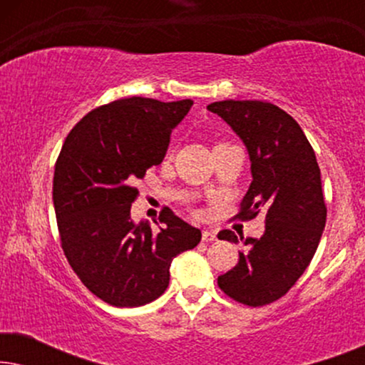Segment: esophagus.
Here are the masks:
<instances>
[{
	"label": "esophagus",
	"mask_w": 365,
	"mask_h": 365,
	"mask_svg": "<svg viewBox=\"0 0 365 365\" xmlns=\"http://www.w3.org/2000/svg\"><path fill=\"white\" fill-rule=\"evenodd\" d=\"M216 237H217V234H216V231H214V229H206V231H202V241L204 242L216 241Z\"/></svg>",
	"instance_id": "1"
}]
</instances>
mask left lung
Listing matches in <instances>:
<instances>
[{
    "label": "left lung",
    "mask_w": 365,
    "mask_h": 365,
    "mask_svg": "<svg viewBox=\"0 0 365 365\" xmlns=\"http://www.w3.org/2000/svg\"><path fill=\"white\" fill-rule=\"evenodd\" d=\"M207 109L221 116L246 144L252 182L237 216H266L262 237L217 234L229 242L244 241L246 252L217 286L234 301L251 307L282 297L312 261L326 226L321 169L316 153L296 119L264 101H217Z\"/></svg>",
    "instance_id": "left-lung-1"
}]
</instances>
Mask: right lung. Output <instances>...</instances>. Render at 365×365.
Returning a JSON list of instances; mask_svg holds the SVG:
<instances>
[{"label": "right lung", "instance_id": "right-lung-1", "mask_svg": "<svg viewBox=\"0 0 365 365\" xmlns=\"http://www.w3.org/2000/svg\"><path fill=\"white\" fill-rule=\"evenodd\" d=\"M191 106V99H118L88 113L64 139L53 178L61 247L84 286L114 307L156 301L173 259L201 241V231L169 207L159 214V232L131 219L134 181L163 163Z\"/></svg>", "mask_w": 365, "mask_h": 365}]
</instances>
